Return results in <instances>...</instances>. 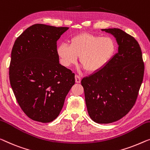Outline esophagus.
Returning a JSON list of instances; mask_svg holds the SVG:
<instances>
[{
	"label": "esophagus",
	"instance_id": "34e87169",
	"mask_svg": "<svg viewBox=\"0 0 150 150\" xmlns=\"http://www.w3.org/2000/svg\"><path fill=\"white\" fill-rule=\"evenodd\" d=\"M81 78L80 76H79L78 75H75V82L77 83H79L81 82Z\"/></svg>",
	"mask_w": 150,
	"mask_h": 150
}]
</instances>
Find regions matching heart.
Segmentation results:
<instances>
[{
    "label": "heart",
    "mask_w": 150,
    "mask_h": 150,
    "mask_svg": "<svg viewBox=\"0 0 150 150\" xmlns=\"http://www.w3.org/2000/svg\"><path fill=\"white\" fill-rule=\"evenodd\" d=\"M115 50V44L111 38L83 33L71 38L69 45L60 44L57 51L63 66L73 65L79 57L81 65L88 73H93L106 65Z\"/></svg>",
    "instance_id": "1"
}]
</instances>
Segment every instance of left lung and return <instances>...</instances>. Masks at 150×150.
Segmentation results:
<instances>
[{"instance_id": "1", "label": "left lung", "mask_w": 150, "mask_h": 150, "mask_svg": "<svg viewBox=\"0 0 150 150\" xmlns=\"http://www.w3.org/2000/svg\"><path fill=\"white\" fill-rule=\"evenodd\" d=\"M113 35L118 52L103 68L83 78L85 99L89 117L100 124L122 118L133 108L144 74V63L139 44L120 29H102Z\"/></svg>"}]
</instances>
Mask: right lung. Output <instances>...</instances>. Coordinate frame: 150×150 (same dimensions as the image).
Wrapping results in <instances>:
<instances>
[{"mask_svg":"<svg viewBox=\"0 0 150 150\" xmlns=\"http://www.w3.org/2000/svg\"><path fill=\"white\" fill-rule=\"evenodd\" d=\"M69 28L34 24L15 40L9 80L22 110L31 119L50 122L61 111L75 74L59 63L57 40Z\"/></svg>","mask_w":150,"mask_h":150,"instance_id":"right-lung-1","label":"right lung"}]
</instances>
